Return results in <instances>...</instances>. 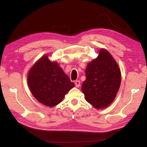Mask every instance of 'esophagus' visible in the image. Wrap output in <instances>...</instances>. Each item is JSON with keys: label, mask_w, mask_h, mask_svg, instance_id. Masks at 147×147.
<instances>
[{"label": "esophagus", "mask_w": 147, "mask_h": 147, "mask_svg": "<svg viewBox=\"0 0 147 147\" xmlns=\"http://www.w3.org/2000/svg\"><path fill=\"white\" fill-rule=\"evenodd\" d=\"M74 84H75V86L76 88H79V87L80 86V80H76Z\"/></svg>", "instance_id": "1"}]
</instances>
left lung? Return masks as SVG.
<instances>
[{"mask_svg":"<svg viewBox=\"0 0 147 147\" xmlns=\"http://www.w3.org/2000/svg\"><path fill=\"white\" fill-rule=\"evenodd\" d=\"M86 79L82 91L86 101L96 109L108 107L113 101L120 88L121 74L115 59L105 49L88 64Z\"/></svg>","mask_w":147,"mask_h":147,"instance_id":"1","label":"left lung"}]
</instances>
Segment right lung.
I'll use <instances>...</instances> for the list:
<instances>
[{"mask_svg": "<svg viewBox=\"0 0 147 147\" xmlns=\"http://www.w3.org/2000/svg\"><path fill=\"white\" fill-rule=\"evenodd\" d=\"M28 84L32 94L39 102L49 107L58 105L74 86L58 63L42 56L30 70Z\"/></svg>", "mask_w": 147, "mask_h": 147, "instance_id": "1", "label": "right lung"}]
</instances>
